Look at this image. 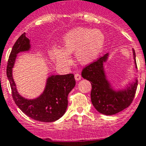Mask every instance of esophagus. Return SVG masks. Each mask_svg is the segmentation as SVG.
I'll list each match as a JSON object with an SVG mask.
<instances>
[{"mask_svg":"<svg viewBox=\"0 0 146 146\" xmlns=\"http://www.w3.org/2000/svg\"><path fill=\"white\" fill-rule=\"evenodd\" d=\"M74 78H75L76 80H81V78H82V77H81V75H80V74H78V73H77V74H74Z\"/></svg>","mask_w":146,"mask_h":146,"instance_id":"34e87169","label":"esophagus"}]
</instances>
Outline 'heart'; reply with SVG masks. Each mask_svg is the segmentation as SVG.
I'll return each mask as SVG.
<instances>
[{"mask_svg": "<svg viewBox=\"0 0 146 146\" xmlns=\"http://www.w3.org/2000/svg\"><path fill=\"white\" fill-rule=\"evenodd\" d=\"M63 48L54 47L50 55L57 65L63 67L72 64L70 54L75 53L78 62L88 64L96 59L104 48L105 35L98 29L77 27L64 36Z\"/></svg>", "mask_w": 146, "mask_h": 146, "instance_id": "1", "label": "heart"}]
</instances>
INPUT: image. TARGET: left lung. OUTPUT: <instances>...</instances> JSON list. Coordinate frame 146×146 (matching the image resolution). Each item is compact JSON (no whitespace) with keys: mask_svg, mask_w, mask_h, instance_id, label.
Returning <instances> with one entry per match:
<instances>
[{"mask_svg":"<svg viewBox=\"0 0 146 146\" xmlns=\"http://www.w3.org/2000/svg\"><path fill=\"white\" fill-rule=\"evenodd\" d=\"M133 50L135 67L137 68L135 53ZM109 53L98 58L96 61L85 66L82 71V77L89 80L92 85L91 101L93 106L100 113L113 115L127 108L134 99L137 86V80L126 89L115 91L106 80L104 63L108 58Z\"/></svg>","mask_w":146,"mask_h":146,"instance_id":"8db88e82","label":"left lung"}]
</instances>
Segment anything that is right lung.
<instances>
[{
	"mask_svg": "<svg viewBox=\"0 0 146 146\" xmlns=\"http://www.w3.org/2000/svg\"><path fill=\"white\" fill-rule=\"evenodd\" d=\"M30 48L29 40L23 33L12 48L8 61L6 74L11 88L12 97L17 106L23 113L35 120L51 122L61 118L66 112L68 106V95L75 86L73 74L52 75L47 80L43 93L35 99H26L17 92L12 76L17 56L19 52L27 51Z\"/></svg>",
	"mask_w": 146,
	"mask_h": 146,
	"instance_id": "obj_1",
	"label": "right lung"
}]
</instances>
